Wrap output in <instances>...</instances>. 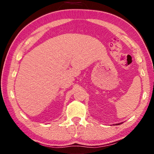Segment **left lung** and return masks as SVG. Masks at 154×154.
Segmentation results:
<instances>
[{
	"mask_svg": "<svg viewBox=\"0 0 154 154\" xmlns=\"http://www.w3.org/2000/svg\"><path fill=\"white\" fill-rule=\"evenodd\" d=\"M122 124V123H119V124H116V125L117 126V125H119V124Z\"/></svg>",
	"mask_w": 154,
	"mask_h": 154,
	"instance_id": "left-lung-1",
	"label": "left lung"
}]
</instances>
